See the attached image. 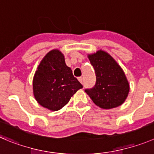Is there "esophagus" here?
Returning <instances> with one entry per match:
<instances>
[{
  "mask_svg": "<svg viewBox=\"0 0 154 154\" xmlns=\"http://www.w3.org/2000/svg\"><path fill=\"white\" fill-rule=\"evenodd\" d=\"M78 80L80 82V83H81V84H83V77H78Z\"/></svg>",
  "mask_w": 154,
  "mask_h": 154,
  "instance_id": "34e87169",
  "label": "esophagus"
}]
</instances>
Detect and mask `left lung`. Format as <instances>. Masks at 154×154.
<instances>
[{
    "label": "left lung",
    "mask_w": 154,
    "mask_h": 154,
    "mask_svg": "<svg viewBox=\"0 0 154 154\" xmlns=\"http://www.w3.org/2000/svg\"><path fill=\"white\" fill-rule=\"evenodd\" d=\"M96 72L94 87L85 92L93 103L103 109L120 106L128 96L130 86L124 70L109 54L100 49L88 54Z\"/></svg>",
    "instance_id": "1"
}]
</instances>
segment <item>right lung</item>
Listing matches in <instances>:
<instances>
[{
	"label": "right lung",
	"mask_w": 154,
	"mask_h": 154,
	"mask_svg": "<svg viewBox=\"0 0 154 154\" xmlns=\"http://www.w3.org/2000/svg\"><path fill=\"white\" fill-rule=\"evenodd\" d=\"M81 88L83 86L66 65L64 55L58 49L51 50L44 56L32 80L35 100L51 111L61 109Z\"/></svg>",
	"instance_id": "right-lung-1"
}]
</instances>
